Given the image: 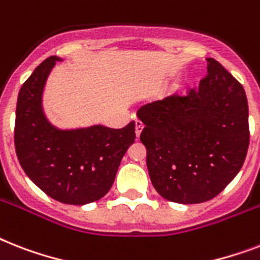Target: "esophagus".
Wrapping results in <instances>:
<instances>
[{
	"label": "esophagus",
	"instance_id": "1",
	"mask_svg": "<svg viewBox=\"0 0 260 260\" xmlns=\"http://www.w3.org/2000/svg\"><path fill=\"white\" fill-rule=\"evenodd\" d=\"M143 128H144V125L141 124V121H136V124H135V131H136V137L139 139L140 137V134L143 132Z\"/></svg>",
	"mask_w": 260,
	"mask_h": 260
}]
</instances>
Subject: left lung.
<instances>
[{"label":"left lung","instance_id":"obj_1","mask_svg":"<svg viewBox=\"0 0 260 260\" xmlns=\"http://www.w3.org/2000/svg\"><path fill=\"white\" fill-rule=\"evenodd\" d=\"M207 76L187 96L143 105L149 178L161 198L203 203L231 183L246 159L250 131L243 86L207 57Z\"/></svg>","mask_w":260,"mask_h":260}]
</instances>
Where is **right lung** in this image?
Segmentation results:
<instances>
[{
	"label": "right lung",
	"instance_id": "1",
	"mask_svg": "<svg viewBox=\"0 0 260 260\" xmlns=\"http://www.w3.org/2000/svg\"><path fill=\"white\" fill-rule=\"evenodd\" d=\"M42 61L21 86L16 109L14 145L27 178L54 200L84 206L108 193L120 161L134 144L135 121L120 129L101 124L60 128L45 115L42 96L56 62Z\"/></svg>",
	"mask_w": 260,
	"mask_h": 260
}]
</instances>
